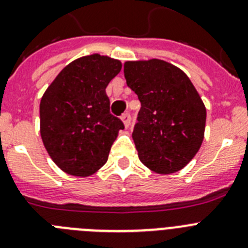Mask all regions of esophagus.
<instances>
[{"label": "esophagus", "instance_id": "1", "mask_svg": "<svg viewBox=\"0 0 248 248\" xmlns=\"http://www.w3.org/2000/svg\"><path fill=\"white\" fill-rule=\"evenodd\" d=\"M130 120H131L130 114H128V113L123 114V115H122V122L124 123V126H125V128H129V125H130Z\"/></svg>", "mask_w": 248, "mask_h": 248}]
</instances>
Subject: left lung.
<instances>
[{"label": "left lung", "instance_id": "left-lung-1", "mask_svg": "<svg viewBox=\"0 0 248 248\" xmlns=\"http://www.w3.org/2000/svg\"><path fill=\"white\" fill-rule=\"evenodd\" d=\"M126 84L141 103L133 140L140 161L172 174L192 160L205 134L206 108L180 68L161 59L124 63Z\"/></svg>", "mask_w": 248, "mask_h": 248}]
</instances>
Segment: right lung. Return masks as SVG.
<instances>
[{"label":"right lung","instance_id":"right-lung-1","mask_svg":"<svg viewBox=\"0 0 248 248\" xmlns=\"http://www.w3.org/2000/svg\"><path fill=\"white\" fill-rule=\"evenodd\" d=\"M122 69L118 59L91 54L59 72L39 104L41 137L61 170L89 176L108 160L124 124L111 115L105 88Z\"/></svg>","mask_w":248,"mask_h":248}]
</instances>
